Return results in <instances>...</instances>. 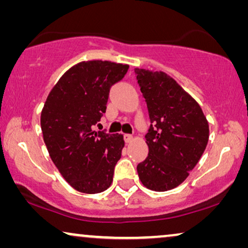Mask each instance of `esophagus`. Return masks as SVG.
Masks as SVG:
<instances>
[{"label":"esophagus","instance_id":"esophagus-1","mask_svg":"<svg viewBox=\"0 0 248 248\" xmlns=\"http://www.w3.org/2000/svg\"><path fill=\"white\" fill-rule=\"evenodd\" d=\"M124 141L126 142V143H130V142L133 141V135L124 134Z\"/></svg>","mask_w":248,"mask_h":248}]
</instances>
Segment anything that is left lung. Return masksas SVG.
I'll return each mask as SVG.
<instances>
[{
	"instance_id": "obj_1",
	"label": "left lung",
	"mask_w": 248,
	"mask_h": 248,
	"mask_svg": "<svg viewBox=\"0 0 248 248\" xmlns=\"http://www.w3.org/2000/svg\"><path fill=\"white\" fill-rule=\"evenodd\" d=\"M147 103L148 157L138 165L145 187L165 192L187 178L205 150L209 124L200 105L165 72L134 69Z\"/></svg>"
}]
</instances>
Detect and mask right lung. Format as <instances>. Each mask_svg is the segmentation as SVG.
<instances>
[{"instance_id":"right-lung-1","label":"right lung","mask_w":248,"mask_h":248,"mask_svg":"<svg viewBox=\"0 0 248 248\" xmlns=\"http://www.w3.org/2000/svg\"><path fill=\"white\" fill-rule=\"evenodd\" d=\"M126 64L88 61L63 74L47 97L40 116L44 142L64 179L77 191H106L124 147L123 135L93 131L106 111L111 86Z\"/></svg>"}]
</instances>
